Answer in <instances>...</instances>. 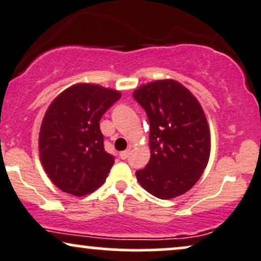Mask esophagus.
I'll list each match as a JSON object with an SVG mask.
<instances>
[{
  "label": "esophagus",
  "instance_id": "1",
  "mask_svg": "<svg viewBox=\"0 0 261 261\" xmlns=\"http://www.w3.org/2000/svg\"><path fill=\"white\" fill-rule=\"evenodd\" d=\"M128 155H130V150H125V151H121L120 153V159H123V160H125V159H127V156Z\"/></svg>",
  "mask_w": 261,
  "mask_h": 261
}]
</instances>
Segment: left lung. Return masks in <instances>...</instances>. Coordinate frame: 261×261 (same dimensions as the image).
Instances as JSON below:
<instances>
[{
    "label": "left lung",
    "mask_w": 261,
    "mask_h": 261,
    "mask_svg": "<svg viewBox=\"0 0 261 261\" xmlns=\"http://www.w3.org/2000/svg\"><path fill=\"white\" fill-rule=\"evenodd\" d=\"M133 96L150 126V160L136 171L138 183L163 200L182 195L199 180L210 159V128L199 101L172 79L142 85Z\"/></svg>",
    "instance_id": "1"
}]
</instances>
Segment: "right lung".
Wrapping results in <instances>:
<instances>
[{
  "label": "right lung",
  "instance_id": "1",
  "mask_svg": "<svg viewBox=\"0 0 261 261\" xmlns=\"http://www.w3.org/2000/svg\"><path fill=\"white\" fill-rule=\"evenodd\" d=\"M120 92L77 84L51 102L39 131V154L51 182L65 193L83 196L105 182L114 156L105 150L100 120Z\"/></svg>",
  "mask_w": 261,
  "mask_h": 261
}]
</instances>
